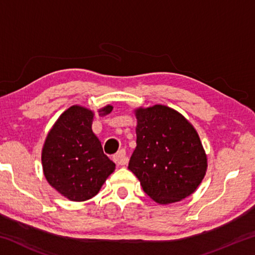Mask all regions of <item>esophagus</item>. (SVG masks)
I'll list each match as a JSON object with an SVG mask.
<instances>
[{
  "label": "esophagus",
  "mask_w": 255,
  "mask_h": 255,
  "mask_svg": "<svg viewBox=\"0 0 255 255\" xmlns=\"http://www.w3.org/2000/svg\"><path fill=\"white\" fill-rule=\"evenodd\" d=\"M112 158H114V162L116 164H118V165H125L128 161L126 157V150L125 149H120L119 152H117L114 155V157Z\"/></svg>",
  "instance_id": "obj_1"
}]
</instances>
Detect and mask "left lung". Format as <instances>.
I'll return each mask as SVG.
<instances>
[{
	"mask_svg": "<svg viewBox=\"0 0 255 255\" xmlns=\"http://www.w3.org/2000/svg\"><path fill=\"white\" fill-rule=\"evenodd\" d=\"M136 148L128 169L146 195L161 205L196 191L207 170V156L193 126L172 108L156 105L135 110Z\"/></svg>",
	"mask_w": 255,
	"mask_h": 255,
	"instance_id": "left-lung-1",
	"label": "left lung"
}]
</instances>
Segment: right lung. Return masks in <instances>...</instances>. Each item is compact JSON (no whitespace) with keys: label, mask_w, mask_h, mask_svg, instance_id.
Returning a JSON list of instances; mask_svg holds the SVG:
<instances>
[{"label":"right lung","mask_w":255,"mask_h":255,"mask_svg":"<svg viewBox=\"0 0 255 255\" xmlns=\"http://www.w3.org/2000/svg\"><path fill=\"white\" fill-rule=\"evenodd\" d=\"M111 111L112 106H106L99 115L106 116ZM93 116L84 107L68 108L50 129L42 147L45 178L72 201L91 199L116 167L92 131Z\"/></svg>","instance_id":"add662e5"}]
</instances>
